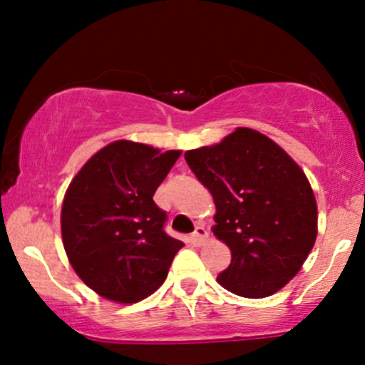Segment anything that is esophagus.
I'll return each mask as SVG.
<instances>
[{"label": "esophagus", "mask_w": 365, "mask_h": 365, "mask_svg": "<svg viewBox=\"0 0 365 365\" xmlns=\"http://www.w3.org/2000/svg\"><path fill=\"white\" fill-rule=\"evenodd\" d=\"M206 238H207V230L204 228V226H197L195 232L190 235V242L194 245L199 247L204 244V240H206Z\"/></svg>", "instance_id": "34e87169"}]
</instances>
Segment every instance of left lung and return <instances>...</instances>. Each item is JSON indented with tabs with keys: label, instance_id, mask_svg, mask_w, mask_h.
Listing matches in <instances>:
<instances>
[{
	"label": "left lung",
	"instance_id": "obj_1",
	"mask_svg": "<svg viewBox=\"0 0 365 365\" xmlns=\"http://www.w3.org/2000/svg\"><path fill=\"white\" fill-rule=\"evenodd\" d=\"M185 161L212 194V233L232 250L217 282L245 299H264L300 271L317 237V204L307 177L269 137L238 127Z\"/></svg>",
	"mask_w": 365,
	"mask_h": 365
}]
</instances>
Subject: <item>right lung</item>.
<instances>
[{"instance_id":"add662e5","label":"right lung","mask_w":365,"mask_h":365,"mask_svg":"<svg viewBox=\"0 0 365 365\" xmlns=\"http://www.w3.org/2000/svg\"><path fill=\"white\" fill-rule=\"evenodd\" d=\"M182 150L116 140L75 175L63 199L61 238L75 273L118 304L144 300L165 283L183 242L165 232L153 200Z\"/></svg>"}]
</instances>
